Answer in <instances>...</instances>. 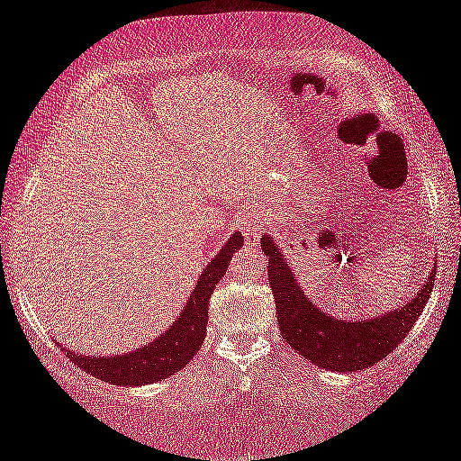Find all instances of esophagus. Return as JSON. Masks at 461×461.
Returning <instances> with one entry per match:
<instances>
[{
	"instance_id": "1",
	"label": "esophagus",
	"mask_w": 461,
	"mask_h": 461,
	"mask_svg": "<svg viewBox=\"0 0 461 461\" xmlns=\"http://www.w3.org/2000/svg\"><path fill=\"white\" fill-rule=\"evenodd\" d=\"M239 230L242 231V236H245L247 240H258L262 236V231H265V221H262L260 212L256 210V207H249L247 205L245 210L240 212L239 216Z\"/></svg>"
}]
</instances>
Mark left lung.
Wrapping results in <instances>:
<instances>
[{
    "mask_svg": "<svg viewBox=\"0 0 461 461\" xmlns=\"http://www.w3.org/2000/svg\"><path fill=\"white\" fill-rule=\"evenodd\" d=\"M260 247L269 256V285L282 337L293 350L330 372L366 370L396 350L427 306L436 280V269H431L409 302L372 320H343L317 308L271 236H262Z\"/></svg>",
    "mask_w": 461,
    "mask_h": 461,
    "instance_id": "8db88e82",
    "label": "left lung"
}]
</instances>
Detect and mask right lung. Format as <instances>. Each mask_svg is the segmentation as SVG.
Instances as JSON below:
<instances>
[{
  "label": "right lung",
  "mask_w": 461,
  "mask_h": 461,
  "mask_svg": "<svg viewBox=\"0 0 461 461\" xmlns=\"http://www.w3.org/2000/svg\"><path fill=\"white\" fill-rule=\"evenodd\" d=\"M242 242L245 240L239 231L230 236V240L221 247L219 254L207 262L203 273L196 280V286L192 288L190 297L185 300L184 311L150 343L138 348V350L118 354V357H109V354L85 357V354L69 352L68 348H63V350L68 352L72 363L83 367L91 376L122 387L149 385V383L173 376L181 367L188 366L190 358L203 346L207 330V304H210V297L219 280L225 276L231 256L236 249H240Z\"/></svg>",
  "instance_id": "right-lung-1"
}]
</instances>
